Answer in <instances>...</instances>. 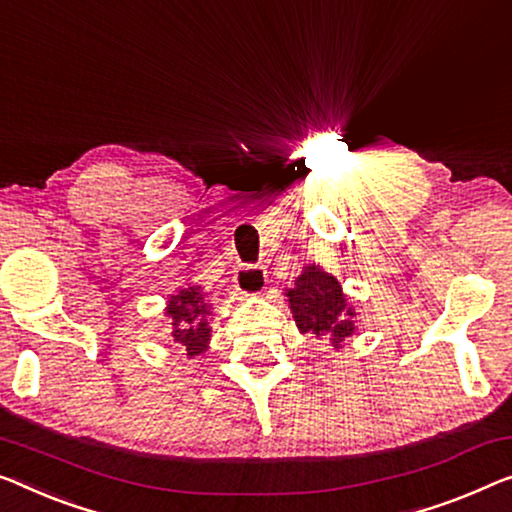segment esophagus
Masks as SVG:
<instances>
[{
	"label": "esophagus",
	"mask_w": 512,
	"mask_h": 512,
	"mask_svg": "<svg viewBox=\"0 0 512 512\" xmlns=\"http://www.w3.org/2000/svg\"><path fill=\"white\" fill-rule=\"evenodd\" d=\"M234 287L246 296L262 294L266 287V266L262 264L239 266V269L234 271Z\"/></svg>",
	"instance_id": "34e87169"
}]
</instances>
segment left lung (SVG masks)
Wrapping results in <instances>:
<instances>
[{"label": "left lung", "instance_id": "left-lung-1", "mask_svg": "<svg viewBox=\"0 0 512 512\" xmlns=\"http://www.w3.org/2000/svg\"><path fill=\"white\" fill-rule=\"evenodd\" d=\"M287 296L301 333H310L315 338L331 335L333 345H338L345 335H352L354 324L349 322V317L354 312L347 308L340 282L329 273L317 266H305Z\"/></svg>", "mask_w": 512, "mask_h": 512}]
</instances>
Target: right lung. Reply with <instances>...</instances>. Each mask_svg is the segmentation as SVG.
<instances>
[{
  "instance_id": "right-lung-1",
  "label": "right lung",
  "mask_w": 512,
  "mask_h": 512,
  "mask_svg": "<svg viewBox=\"0 0 512 512\" xmlns=\"http://www.w3.org/2000/svg\"><path fill=\"white\" fill-rule=\"evenodd\" d=\"M167 315L172 317L174 340H177L181 347H186L188 356H197L207 349L211 333L207 322L209 308L207 303H204L200 289L190 287L183 289L177 296H172Z\"/></svg>"
}]
</instances>
